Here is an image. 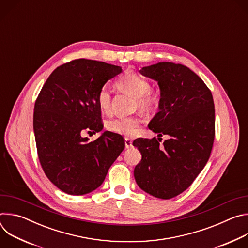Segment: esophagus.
Masks as SVG:
<instances>
[{
    "label": "esophagus",
    "instance_id": "1",
    "mask_svg": "<svg viewBox=\"0 0 248 248\" xmlns=\"http://www.w3.org/2000/svg\"><path fill=\"white\" fill-rule=\"evenodd\" d=\"M124 144H125V148H130L132 146V141L129 138H125L124 139Z\"/></svg>",
    "mask_w": 248,
    "mask_h": 248
}]
</instances>
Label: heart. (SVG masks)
Returning <instances> with one entry per match:
<instances>
[{
    "mask_svg": "<svg viewBox=\"0 0 248 248\" xmlns=\"http://www.w3.org/2000/svg\"><path fill=\"white\" fill-rule=\"evenodd\" d=\"M117 86L122 91L135 98L136 106L143 111H151L157 104V96L150 89V83L136 74H126L117 82ZM99 108L103 112H108L111 107V94L107 88H102L97 96ZM142 119L140 117L119 118L108 123V128L116 133L123 135H133Z\"/></svg>",
    "mask_w": 248,
    "mask_h": 248,
    "instance_id": "1",
    "label": "heart"
}]
</instances>
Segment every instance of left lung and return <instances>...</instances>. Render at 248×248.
Returning <instances> with one entry per match:
<instances>
[{"mask_svg": "<svg viewBox=\"0 0 248 248\" xmlns=\"http://www.w3.org/2000/svg\"><path fill=\"white\" fill-rule=\"evenodd\" d=\"M139 73L160 88V111L148 127L158 139H169L162 145L155 137L133 141L142 156L134 179L143 191L170 199L189 187L209 160L215 135L214 101L203 80L186 65L162 62Z\"/></svg>", "mask_w": 248, "mask_h": 248, "instance_id": "8db88e82", "label": "left lung"}]
</instances>
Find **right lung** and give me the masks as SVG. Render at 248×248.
Instances as JSON below:
<instances>
[{"label": "right lung", "mask_w": 248, "mask_h": 248, "mask_svg": "<svg viewBox=\"0 0 248 248\" xmlns=\"http://www.w3.org/2000/svg\"><path fill=\"white\" fill-rule=\"evenodd\" d=\"M121 66L78 59L57 67L35 102L33 129L40 164L62 191L83 195L98 188L124 149L122 135L104 131L90 142L81 132L103 129L99 91Z\"/></svg>", "instance_id": "right-lung-1"}]
</instances>
